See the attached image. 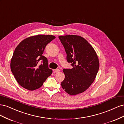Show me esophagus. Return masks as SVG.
I'll list each match as a JSON object with an SVG mask.
<instances>
[{
  "mask_svg": "<svg viewBox=\"0 0 124 124\" xmlns=\"http://www.w3.org/2000/svg\"><path fill=\"white\" fill-rule=\"evenodd\" d=\"M59 71H60V70L59 69H56L54 70V72L55 73H58L59 72Z\"/></svg>",
  "mask_w": 124,
  "mask_h": 124,
  "instance_id": "1",
  "label": "esophagus"
}]
</instances>
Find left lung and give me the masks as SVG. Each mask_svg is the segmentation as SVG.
Instances as JSON below:
<instances>
[{"mask_svg":"<svg viewBox=\"0 0 124 124\" xmlns=\"http://www.w3.org/2000/svg\"><path fill=\"white\" fill-rule=\"evenodd\" d=\"M65 48L67 61L72 69H63L65 79L62 88L70 95L84 92L94 81L99 68L98 56L93 46L83 37L77 35L60 36Z\"/></svg>","mask_w":124,"mask_h":124,"instance_id":"1","label":"left lung"}]
</instances>
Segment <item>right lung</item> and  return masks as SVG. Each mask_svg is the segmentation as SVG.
<instances>
[{"mask_svg": "<svg viewBox=\"0 0 124 124\" xmlns=\"http://www.w3.org/2000/svg\"><path fill=\"white\" fill-rule=\"evenodd\" d=\"M55 38L52 35L31 36L16 48L11 60V70L17 83L24 88L34 91L41 87L52 73L46 57L42 54L46 45Z\"/></svg>", "mask_w": 124, "mask_h": 124, "instance_id": "right-lung-1", "label": "right lung"}]
</instances>
